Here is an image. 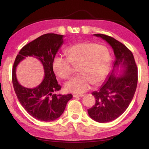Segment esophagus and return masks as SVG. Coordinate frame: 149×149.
<instances>
[{"mask_svg":"<svg viewBox=\"0 0 149 149\" xmlns=\"http://www.w3.org/2000/svg\"><path fill=\"white\" fill-rule=\"evenodd\" d=\"M83 95H77V94H74L73 95V97H83Z\"/></svg>","mask_w":149,"mask_h":149,"instance_id":"esophagus-1","label":"esophagus"}]
</instances>
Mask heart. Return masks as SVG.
<instances>
[{
    "instance_id": "b5f03b06",
    "label": "heart",
    "mask_w": 149,
    "mask_h": 149,
    "mask_svg": "<svg viewBox=\"0 0 149 149\" xmlns=\"http://www.w3.org/2000/svg\"><path fill=\"white\" fill-rule=\"evenodd\" d=\"M66 58L56 56L52 68L55 74L63 79L70 77L72 65H78L77 76L65 84L68 92L81 94L90 89L91 84L99 85L106 80L111 65V56L107 47L93 42H79L66 49Z\"/></svg>"
}]
</instances>
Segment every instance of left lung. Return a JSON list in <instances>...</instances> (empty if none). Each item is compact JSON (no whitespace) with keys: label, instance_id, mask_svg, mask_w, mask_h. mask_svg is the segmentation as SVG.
I'll return each instance as SVG.
<instances>
[{"label":"left lung","instance_id":"8db88e82","mask_svg":"<svg viewBox=\"0 0 149 149\" xmlns=\"http://www.w3.org/2000/svg\"><path fill=\"white\" fill-rule=\"evenodd\" d=\"M106 40L113 49L115 59L113 70L99 91H93L95 104L88 109V115L95 121L106 123L113 121L124 113L134 97L138 83V68L132 52L121 42L109 36L95 34ZM123 68L117 77L116 70Z\"/></svg>","mask_w":149,"mask_h":149}]
</instances>
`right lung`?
Instances as JSON below:
<instances>
[{"instance_id": "obj_1", "label": "right lung", "mask_w": 149, "mask_h": 149, "mask_svg": "<svg viewBox=\"0 0 149 149\" xmlns=\"http://www.w3.org/2000/svg\"><path fill=\"white\" fill-rule=\"evenodd\" d=\"M63 35L45 34L22 47L16 57L13 67L12 82L17 97L26 111L36 119L50 122L58 118L64 112L72 94L56 95L61 90L52 68V62L63 43ZM32 56L42 63L45 76L42 82L34 88L22 86L15 77V68L26 56Z\"/></svg>"}]
</instances>
